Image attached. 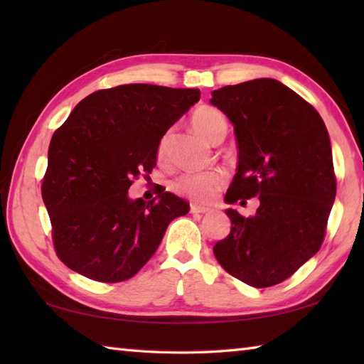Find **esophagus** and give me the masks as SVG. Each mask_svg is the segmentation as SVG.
I'll return each instance as SVG.
<instances>
[{"label": "esophagus", "mask_w": 364, "mask_h": 364, "mask_svg": "<svg viewBox=\"0 0 364 364\" xmlns=\"http://www.w3.org/2000/svg\"><path fill=\"white\" fill-rule=\"evenodd\" d=\"M191 213L192 214H205V213H210V208L198 206V205H191Z\"/></svg>", "instance_id": "esophagus-1"}]
</instances>
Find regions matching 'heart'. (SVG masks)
<instances>
[{"label":"heart","instance_id":"b5f03b06","mask_svg":"<svg viewBox=\"0 0 364 364\" xmlns=\"http://www.w3.org/2000/svg\"><path fill=\"white\" fill-rule=\"evenodd\" d=\"M192 127L200 136H203L208 141L218 136L222 131L227 129V123L223 115L210 106L198 107V109L192 114L191 119ZM167 149V136L162 137L158 146V156L162 158ZM227 181L225 173L219 168L208 170V172H198V173H184L180 178H176L173 183V189L178 194L186 196L194 202H210L223 184Z\"/></svg>","mask_w":364,"mask_h":364}]
</instances>
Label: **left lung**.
Instances as JSON below:
<instances>
[{"instance_id":"obj_1","label":"left lung","mask_w":364,"mask_h":364,"mask_svg":"<svg viewBox=\"0 0 364 364\" xmlns=\"http://www.w3.org/2000/svg\"><path fill=\"white\" fill-rule=\"evenodd\" d=\"M233 123L237 168L228 205L258 197L255 215L225 211L230 235L214 245L219 264L255 288L282 283L314 257L336 196L333 156L319 112L272 78L213 92Z\"/></svg>"}]
</instances>
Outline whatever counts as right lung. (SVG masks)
Returning <instances> with one entry per match:
<instances>
[{"label":"right lung","instance_id":"add662e5","mask_svg":"<svg viewBox=\"0 0 364 364\" xmlns=\"http://www.w3.org/2000/svg\"><path fill=\"white\" fill-rule=\"evenodd\" d=\"M198 100V89L123 84L81 100L54 131L42 198L67 267L95 282H125L153 257L168 223L189 213L172 192L145 202L128 189L151 173L162 136Z\"/></svg>","mask_w":364,"mask_h":364}]
</instances>
